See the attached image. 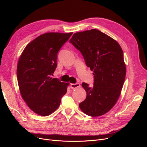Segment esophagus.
I'll return each mask as SVG.
<instances>
[{
	"mask_svg": "<svg viewBox=\"0 0 147 147\" xmlns=\"http://www.w3.org/2000/svg\"><path fill=\"white\" fill-rule=\"evenodd\" d=\"M80 86V84L79 83H72V84H71V85H70V88L72 89H76V88H79Z\"/></svg>",
	"mask_w": 147,
	"mask_h": 147,
	"instance_id": "1",
	"label": "esophagus"
}]
</instances>
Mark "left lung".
<instances>
[{
  "label": "left lung",
  "instance_id": "8db88e82",
  "mask_svg": "<svg viewBox=\"0 0 147 147\" xmlns=\"http://www.w3.org/2000/svg\"><path fill=\"white\" fill-rule=\"evenodd\" d=\"M69 42L94 71V86L82 84L87 95L80 109L89 116H101L112 109L121 94L126 74L123 50L116 40L96 29L77 32Z\"/></svg>",
  "mask_w": 147,
  "mask_h": 147
}]
</instances>
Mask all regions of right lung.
<instances>
[{
	"label": "right lung",
	"instance_id": "add662e5",
	"mask_svg": "<svg viewBox=\"0 0 147 147\" xmlns=\"http://www.w3.org/2000/svg\"><path fill=\"white\" fill-rule=\"evenodd\" d=\"M73 32L46 33L30 42L20 57L17 68L21 95L34 113L47 116L56 111L69 83L52 76L57 66V53Z\"/></svg>",
	"mask_w": 147,
	"mask_h": 147
}]
</instances>
